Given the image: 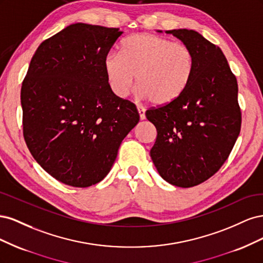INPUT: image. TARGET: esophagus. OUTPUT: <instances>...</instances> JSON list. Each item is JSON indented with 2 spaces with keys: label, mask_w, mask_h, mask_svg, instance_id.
Listing matches in <instances>:
<instances>
[{
  "label": "esophagus",
  "mask_w": 263,
  "mask_h": 263,
  "mask_svg": "<svg viewBox=\"0 0 263 263\" xmlns=\"http://www.w3.org/2000/svg\"><path fill=\"white\" fill-rule=\"evenodd\" d=\"M137 110H138V114H139V117H140V119H141V121H144V119L146 118V115H145L146 109H145L144 107L138 106V107H137Z\"/></svg>",
  "instance_id": "1"
}]
</instances>
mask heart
<instances>
[{
    "mask_svg": "<svg viewBox=\"0 0 263 263\" xmlns=\"http://www.w3.org/2000/svg\"><path fill=\"white\" fill-rule=\"evenodd\" d=\"M103 70L115 97L126 98L136 79L139 99L164 105L186 90L194 72V55L187 46L168 38L137 34L125 39L121 52L105 54Z\"/></svg>",
    "mask_w": 263,
    "mask_h": 263,
    "instance_id": "obj_1",
    "label": "heart"
}]
</instances>
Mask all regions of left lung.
Instances as JSON below:
<instances>
[{
	"instance_id": "8db88e82",
	"label": "left lung",
	"mask_w": 263,
	"mask_h": 263,
	"mask_svg": "<svg viewBox=\"0 0 263 263\" xmlns=\"http://www.w3.org/2000/svg\"><path fill=\"white\" fill-rule=\"evenodd\" d=\"M164 33L193 52L194 72L180 98L146 112L158 133L150 157L164 181L191 187L219 170L238 138V84L219 47L200 33L185 28Z\"/></svg>"
}]
</instances>
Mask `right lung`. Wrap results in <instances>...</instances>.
Segmentation results:
<instances>
[{"label": "right lung", "mask_w": 263, "mask_h": 263, "mask_svg": "<svg viewBox=\"0 0 263 263\" xmlns=\"http://www.w3.org/2000/svg\"><path fill=\"white\" fill-rule=\"evenodd\" d=\"M124 31L77 23L46 39L21 91L23 129L37 163L67 185L87 187L112 169L139 122L133 103L106 82L103 59Z\"/></svg>", "instance_id": "add662e5"}]
</instances>
